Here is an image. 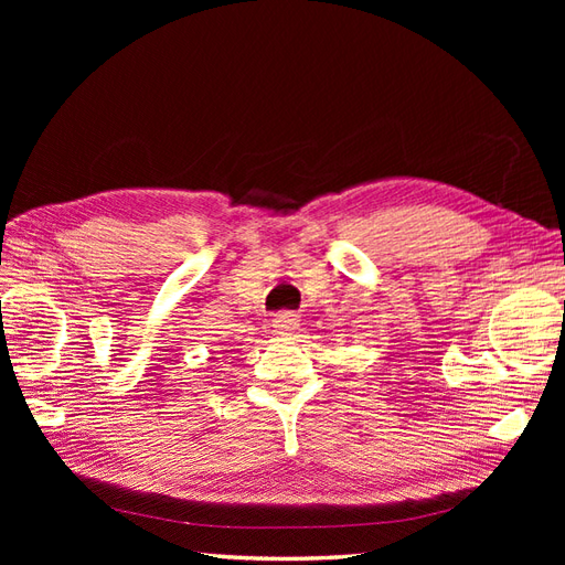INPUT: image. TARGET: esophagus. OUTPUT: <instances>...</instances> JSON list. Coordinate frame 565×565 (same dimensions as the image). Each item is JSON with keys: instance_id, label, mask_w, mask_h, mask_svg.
Masks as SVG:
<instances>
[{"instance_id": "34e87169", "label": "esophagus", "mask_w": 565, "mask_h": 565, "mask_svg": "<svg viewBox=\"0 0 565 565\" xmlns=\"http://www.w3.org/2000/svg\"><path fill=\"white\" fill-rule=\"evenodd\" d=\"M273 328H276V332H280V334H292L299 328V316L282 311L273 318Z\"/></svg>"}]
</instances>
